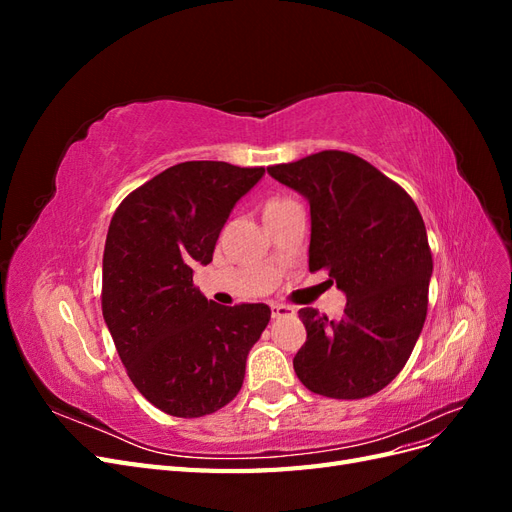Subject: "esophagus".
<instances>
[{
	"label": "esophagus",
	"mask_w": 512,
	"mask_h": 512,
	"mask_svg": "<svg viewBox=\"0 0 512 512\" xmlns=\"http://www.w3.org/2000/svg\"><path fill=\"white\" fill-rule=\"evenodd\" d=\"M294 314V307L284 305V303H271V316L273 318H286Z\"/></svg>",
	"instance_id": "1"
}]
</instances>
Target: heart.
Listing matches in <instances>:
<instances>
[{"instance_id":"obj_1","label":"heart","mask_w":512,"mask_h":512,"mask_svg":"<svg viewBox=\"0 0 512 512\" xmlns=\"http://www.w3.org/2000/svg\"><path fill=\"white\" fill-rule=\"evenodd\" d=\"M277 203H284V200H271L269 205H277ZM269 205H267V207H269Z\"/></svg>"}]
</instances>
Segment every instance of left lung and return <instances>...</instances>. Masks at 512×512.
Instances as JSON below:
<instances>
[{
  "label": "left lung",
  "instance_id": "8db88e82",
  "mask_svg": "<svg viewBox=\"0 0 512 512\" xmlns=\"http://www.w3.org/2000/svg\"><path fill=\"white\" fill-rule=\"evenodd\" d=\"M267 170L307 198L309 271L327 269L348 299L339 320L299 309L307 339L294 371L322 397L376 395L408 363L427 316L433 260L421 211L399 183L348 151Z\"/></svg>",
  "mask_w": 512,
  "mask_h": 512
}]
</instances>
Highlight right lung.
Masks as SVG:
<instances>
[{"mask_svg":"<svg viewBox=\"0 0 512 512\" xmlns=\"http://www.w3.org/2000/svg\"><path fill=\"white\" fill-rule=\"evenodd\" d=\"M265 168L181 162L130 192L108 226L102 314L141 395L170 416L218 412L241 391L265 303L224 307L194 286L237 200Z\"/></svg>","mask_w":512,"mask_h":512,"instance_id":"right-lung-1","label":"right lung"}]
</instances>
